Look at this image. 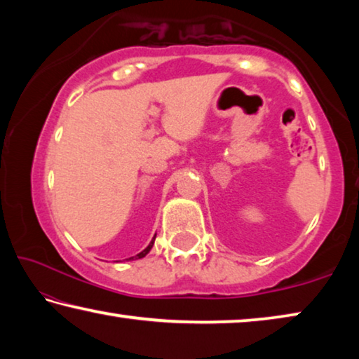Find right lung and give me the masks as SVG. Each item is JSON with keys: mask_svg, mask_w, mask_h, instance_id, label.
Listing matches in <instances>:
<instances>
[{"mask_svg": "<svg viewBox=\"0 0 359 359\" xmlns=\"http://www.w3.org/2000/svg\"><path fill=\"white\" fill-rule=\"evenodd\" d=\"M156 236V234H155ZM155 236H154V239L150 241V244L144 248V250L141 252V253H137L136 257H131V258H126V261H133V259H139V258H144L145 255H147L150 250H151V247H154V242H155Z\"/></svg>", "mask_w": 359, "mask_h": 359, "instance_id": "add662e5", "label": "right lung"}]
</instances>
